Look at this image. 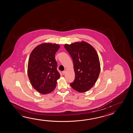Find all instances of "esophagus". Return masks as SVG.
I'll use <instances>...</instances> for the list:
<instances>
[{
  "mask_svg": "<svg viewBox=\"0 0 133 133\" xmlns=\"http://www.w3.org/2000/svg\"><path fill=\"white\" fill-rule=\"evenodd\" d=\"M62 73H63V74L64 75L66 73V71L65 70H64V71H63V72H62Z\"/></svg>",
  "mask_w": 133,
  "mask_h": 133,
  "instance_id": "obj_1",
  "label": "esophagus"
}]
</instances>
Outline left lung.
Masks as SVG:
<instances>
[{
  "instance_id": "obj_1",
  "label": "left lung",
  "mask_w": 133,
  "mask_h": 133,
  "mask_svg": "<svg viewBox=\"0 0 133 133\" xmlns=\"http://www.w3.org/2000/svg\"><path fill=\"white\" fill-rule=\"evenodd\" d=\"M64 47L74 65L75 78L70 86L79 92L88 91L95 84L100 73V62L95 49L84 41L66 44Z\"/></svg>"
}]
</instances>
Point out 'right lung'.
<instances>
[{"instance_id": "obj_1", "label": "right lung", "mask_w": 133, "mask_h": 133, "mask_svg": "<svg viewBox=\"0 0 133 133\" xmlns=\"http://www.w3.org/2000/svg\"><path fill=\"white\" fill-rule=\"evenodd\" d=\"M59 48L58 44L43 43L31 53L28 66V78L34 88L42 94L54 91L60 77L55 59Z\"/></svg>"}]
</instances>
